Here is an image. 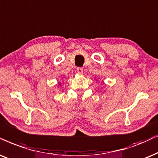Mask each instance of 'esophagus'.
Instances as JSON below:
<instances>
[{
    "label": "esophagus",
    "instance_id": "esophagus-1",
    "mask_svg": "<svg viewBox=\"0 0 158 158\" xmlns=\"http://www.w3.org/2000/svg\"><path fill=\"white\" fill-rule=\"evenodd\" d=\"M83 67H77V73H78V74L82 75V74H83Z\"/></svg>",
    "mask_w": 158,
    "mask_h": 158
}]
</instances>
